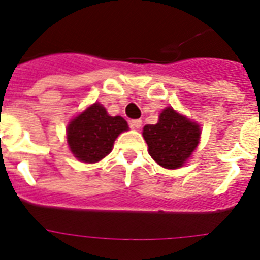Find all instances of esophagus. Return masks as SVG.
Here are the masks:
<instances>
[{"mask_svg":"<svg viewBox=\"0 0 260 260\" xmlns=\"http://www.w3.org/2000/svg\"><path fill=\"white\" fill-rule=\"evenodd\" d=\"M130 126L133 128H141L142 119H133V121H130Z\"/></svg>","mask_w":260,"mask_h":260,"instance_id":"34e87169","label":"esophagus"}]
</instances>
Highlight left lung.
Returning <instances> with one entry per match:
<instances>
[{
	"instance_id": "8db88e82",
	"label": "left lung",
	"mask_w": 260,
	"mask_h": 260,
	"mask_svg": "<svg viewBox=\"0 0 260 260\" xmlns=\"http://www.w3.org/2000/svg\"><path fill=\"white\" fill-rule=\"evenodd\" d=\"M143 138L151 157L167 169L182 167L201 138V127L172 107L162 110L156 125L143 127Z\"/></svg>"
}]
</instances>
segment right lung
<instances>
[{
    "instance_id": "obj_1",
    "label": "right lung",
    "mask_w": 260,
    "mask_h": 260,
    "mask_svg": "<svg viewBox=\"0 0 260 260\" xmlns=\"http://www.w3.org/2000/svg\"><path fill=\"white\" fill-rule=\"evenodd\" d=\"M127 130L122 117L109 116L102 104L95 103L70 121L68 144L78 160L92 164L105 157L113 148L116 138Z\"/></svg>"
}]
</instances>
